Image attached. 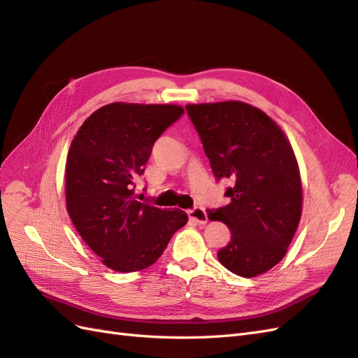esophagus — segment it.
<instances>
[{"mask_svg":"<svg viewBox=\"0 0 358 358\" xmlns=\"http://www.w3.org/2000/svg\"><path fill=\"white\" fill-rule=\"evenodd\" d=\"M188 216L191 221L197 222L200 225L208 222V213H206V210L203 208H194V209L188 210Z\"/></svg>","mask_w":358,"mask_h":358,"instance_id":"34e87169","label":"esophagus"}]
</instances>
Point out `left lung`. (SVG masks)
<instances>
[{"instance_id": "obj_1", "label": "left lung", "mask_w": 358, "mask_h": 358, "mask_svg": "<svg viewBox=\"0 0 358 358\" xmlns=\"http://www.w3.org/2000/svg\"><path fill=\"white\" fill-rule=\"evenodd\" d=\"M216 180L230 179V203L210 209L231 239L218 251L234 275L254 278L287 254L301 216V180L282 129L264 112L242 101L188 104Z\"/></svg>"}]
</instances>
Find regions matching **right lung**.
Listing matches in <instances>:
<instances>
[{"label":"right lung","mask_w":358,"mask_h":358,"mask_svg":"<svg viewBox=\"0 0 358 358\" xmlns=\"http://www.w3.org/2000/svg\"><path fill=\"white\" fill-rule=\"evenodd\" d=\"M183 115L180 106L112 103L74 136L66 166L70 218L85 243L116 272L152 266L188 215L136 196L154 143Z\"/></svg>","instance_id":"obj_1"}]
</instances>
